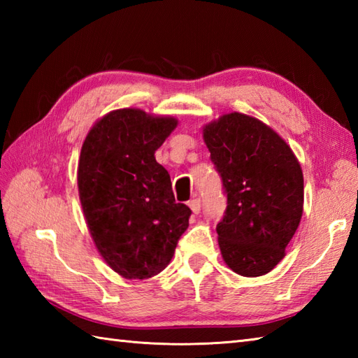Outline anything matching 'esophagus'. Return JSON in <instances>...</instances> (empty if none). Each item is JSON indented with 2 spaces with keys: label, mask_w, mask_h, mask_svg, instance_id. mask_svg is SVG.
Listing matches in <instances>:
<instances>
[{
  "label": "esophagus",
  "mask_w": 358,
  "mask_h": 358,
  "mask_svg": "<svg viewBox=\"0 0 358 358\" xmlns=\"http://www.w3.org/2000/svg\"><path fill=\"white\" fill-rule=\"evenodd\" d=\"M189 208L192 209L194 214H200V210H201V201H200V199H194V200L189 201Z\"/></svg>",
  "instance_id": "34e87169"
}]
</instances>
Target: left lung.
<instances>
[{"instance_id": "1", "label": "left lung", "mask_w": 358, "mask_h": 358, "mask_svg": "<svg viewBox=\"0 0 358 358\" xmlns=\"http://www.w3.org/2000/svg\"><path fill=\"white\" fill-rule=\"evenodd\" d=\"M227 208L217 224L227 268L260 277L283 260L303 215V172L291 146L262 120L224 113L203 126Z\"/></svg>"}]
</instances>
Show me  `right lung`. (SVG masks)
I'll return each instance as SVG.
<instances>
[{
	"label": "right lung",
	"instance_id": "right-lung-1",
	"mask_svg": "<svg viewBox=\"0 0 358 358\" xmlns=\"http://www.w3.org/2000/svg\"><path fill=\"white\" fill-rule=\"evenodd\" d=\"M178 124L135 108L110 110L90 127L78 162V194L90 237L126 280L157 275L171 263L191 209L175 203L155 150Z\"/></svg>",
	"mask_w": 358,
	"mask_h": 358
}]
</instances>
